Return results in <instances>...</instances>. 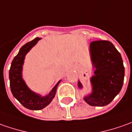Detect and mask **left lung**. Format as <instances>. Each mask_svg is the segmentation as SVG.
<instances>
[{
    "instance_id": "left-lung-1",
    "label": "left lung",
    "mask_w": 132,
    "mask_h": 132,
    "mask_svg": "<svg viewBox=\"0 0 132 132\" xmlns=\"http://www.w3.org/2000/svg\"><path fill=\"white\" fill-rule=\"evenodd\" d=\"M89 51L95 71L90 78L92 92L84 96V100L90 106H106L122 88L125 72L123 60L120 52L109 41L92 42ZM78 87L82 88L80 81Z\"/></svg>"
}]
</instances>
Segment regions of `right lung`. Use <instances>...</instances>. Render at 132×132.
<instances>
[{
	"label": "right lung",
	"instance_id": "right-lung-1",
	"mask_svg": "<svg viewBox=\"0 0 132 132\" xmlns=\"http://www.w3.org/2000/svg\"><path fill=\"white\" fill-rule=\"evenodd\" d=\"M42 38H36L26 43L20 48L18 54L14 57L9 70L10 88L13 96L20 102L22 106L31 110H39L46 107L54 98L59 80L55 87L46 96H42L31 90L28 87L22 78V66L25 55Z\"/></svg>",
	"mask_w": 132,
	"mask_h": 132
}]
</instances>
